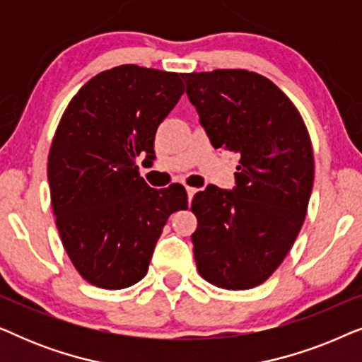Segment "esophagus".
<instances>
[{
    "mask_svg": "<svg viewBox=\"0 0 362 362\" xmlns=\"http://www.w3.org/2000/svg\"><path fill=\"white\" fill-rule=\"evenodd\" d=\"M186 191H187V199H189V202H191L192 197H194V194L197 192V189L196 187H186Z\"/></svg>",
    "mask_w": 362,
    "mask_h": 362,
    "instance_id": "34e87169",
    "label": "esophagus"
}]
</instances>
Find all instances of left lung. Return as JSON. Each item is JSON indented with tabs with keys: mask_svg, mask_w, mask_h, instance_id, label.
Wrapping results in <instances>:
<instances>
[{
	"mask_svg": "<svg viewBox=\"0 0 362 362\" xmlns=\"http://www.w3.org/2000/svg\"><path fill=\"white\" fill-rule=\"evenodd\" d=\"M181 76L212 146L239 156L234 189L207 186L192 199L197 270L219 288H254L279 269L303 226L315 180L308 130L293 102L260 74Z\"/></svg>",
	"mask_w": 362,
	"mask_h": 362,
	"instance_id": "obj_1",
	"label": "left lung"
}]
</instances>
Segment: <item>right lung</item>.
<instances>
[{"instance_id":"1","label":"right lung","mask_w":362,"mask_h":362,"mask_svg":"<svg viewBox=\"0 0 362 362\" xmlns=\"http://www.w3.org/2000/svg\"><path fill=\"white\" fill-rule=\"evenodd\" d=\"M185 93L181 74L125 64L92 77L69 102L47 158L56 226L72 265L98 288L146 275L185 186L153 189L136 158H155V136Z\"/></svg>"}]
</instances>
